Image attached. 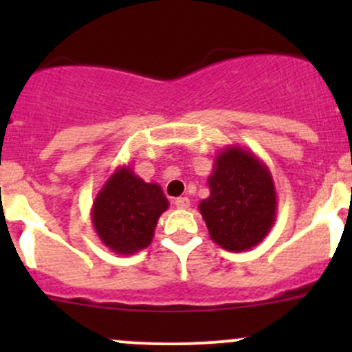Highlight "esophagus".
<instances>
[{
    "instance_id": "34e87169",
    "label": "esophagus",
    "mask_w": 352,
    "mask_h": 352,
    "mask_svg": "<svg viewBox=\"0 0 352 352\" xmlns=\"http://www.w3.org/2000/svg\"><path fill=\"white\" fill-rule=\"evenodd\" d=\"M173 204H175L179 209H187L190 206V201L187 197H177L175 201H173Z\"/></svg>"
}]
</instances>
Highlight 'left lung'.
<instances>
[{"mask_svg":"<svg viewBox=\"0 0 352 352\" xmlns=\"http://www.w3.org/2000/svg\"><path fill=\"white\" fill-rule=\"evenodd\" d=\"M209 197L199 211L214 243L230 252L250 250L271 232L278 196L267 165L254 151L226 146L208 177Z\"/></svg>","mask_w":352,"mask_h":352,"instance_id":"8db88e82","label":"left lung"}]
</instances>
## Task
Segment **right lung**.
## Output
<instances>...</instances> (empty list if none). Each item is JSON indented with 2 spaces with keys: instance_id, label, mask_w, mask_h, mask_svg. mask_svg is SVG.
Segmentation results:
<instances>
[{
  "instance_id": "obj_1",
  "label": "right lung",
  "mask_w": 352,
  "mask_h": 352,
  "mask_svg": "<svg viewBox=\"0 0 352 352\" xmlns=\"http://www.w3.org/2000/svg\"><path fill=\"white\" fill-rule=\"evenodd\" d=\"M168 199L158 184H148L131 165L117 166L91 206V223L100 242L119 255H133L151 243Z\"/></svg>"
}]
</instances>
